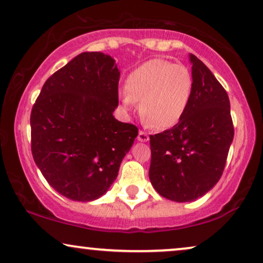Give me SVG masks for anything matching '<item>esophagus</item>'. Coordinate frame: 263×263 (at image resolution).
Wrapping results in <instances>:
<instances>
[{"label": "esophagus", "mask_w": 263, "mask_h": 263, "mask_svg": "<svg viewBox=\"0 0 263 263\" xmlns=\"http://www.w3.org/2000/svg\"><path fill=\"white\" fill-rule=\"evenodd\" d=\"M137 138H138V141H141V142H147L149 139V136H148L147 132H144L143 129H139Z\"/></svg>", "instance_id": "obj_1"}]
</instances>
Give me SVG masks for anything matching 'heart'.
<instances>
[{
    "mask_svg": "<svg viewBox=\"0 0 263 263\" xmlns=\"http://www.w3.org/2000/svg\"><path fill=\"white\" fill-rule=\"evenodd\" d=\"M122 103L126 109L141 102L143 121L156 129H166L183 116L191 101L193 78L185 65L155 58L128 75Z\"/></svg>",
    "mask_w": 263,
    "mask_h": 263,
    "instance_id": "1",
    "label": "heart"
}]
</instances>
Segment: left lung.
I'll list each match as a JSON object with an SVG mask.
<instances>
[{"label": "left lung", "mask_w": 263, "mask_h": 263, "mask_svg": "<svg viewBox=\"0 0 263 263\" xmlns=\"http://www.w3.org/2000/svg\"><path fill=\"white\" fill-rule=\"evenodd\" d=\"M191 62L193 91L183 116L149 142L153 187L178 202L195 200L217 183L234 137L227 92L200 59L191 54Z\"/></svg>", "instance_id": "obj_1"}]
</instances>
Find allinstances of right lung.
Here are the masks:
<instances>
[{"label":"right lung","mask_w":263,"mask_h":263,"mask_svg":"<svg viewBox=\"0 0 263 263\" xmlns=\"http://www.w3.org/2000/svg\"><path fill=\"white\" fill-rule=\"evenodd\" d=\"M119 79L110 55L84 52L49 76L31 109L34 160L65 198L102 197L137 137V126L112 116Z\"/></svg>","instance_id":"1"}]
</instances>
